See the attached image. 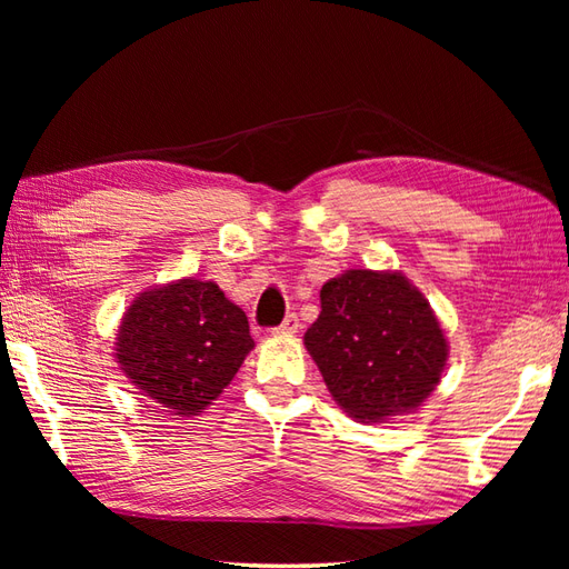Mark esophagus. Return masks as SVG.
<instances>
[{
	"label": "esophagus",
	"instance_id": "obj_1",
	"mask_svg": "<svg viewBox=\"0 0 569 569\" xmlns=\"http://www.w3.org/2000/svg\"><path fill=\"white\" fill-rule=\"evenodd\" d=\"M298 328H300V322H298V316H288L281 325H278V328H273V335H293V332H298Z\"/></svg>",
	"mask_w": 569,
	"mask_h": 569
}]
</instances>
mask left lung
<instances>
[{
  "label": "left lung",
  "instance_id": "8db88e82",
  "mask_svg": "<svg viewBox=\"0 0 569 569\" xmlns=\"http://www.w3.org/2000/svg\"><path fill=\"white\" fill-rule=\"evenodd\" d=\"M306 347L335 401L361 422L418 408L447 361L440 322L418 288L369 269L322 286Z\"/></svg>",
  "mask_w": 569,
  "mask_h": 569
}]
</instances>
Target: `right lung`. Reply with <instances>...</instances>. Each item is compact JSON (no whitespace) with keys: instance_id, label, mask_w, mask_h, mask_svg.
<instances>
[{"instance_id":"obj_1","label":"right lung","mask_w":569,"mask_h":569,"mask_svg":"<svg viewBox=\"0 0 569 569\" xmlns=\"http://www.w3.org/2000/svg\"><path fill=\"white\" fill-rule=\"evenodd\" d=\"M251 347L244 310L217 283L180 278L129 306L117 359L143 396L190 418L222 393Z\"/></svg>"}]
</instances>
